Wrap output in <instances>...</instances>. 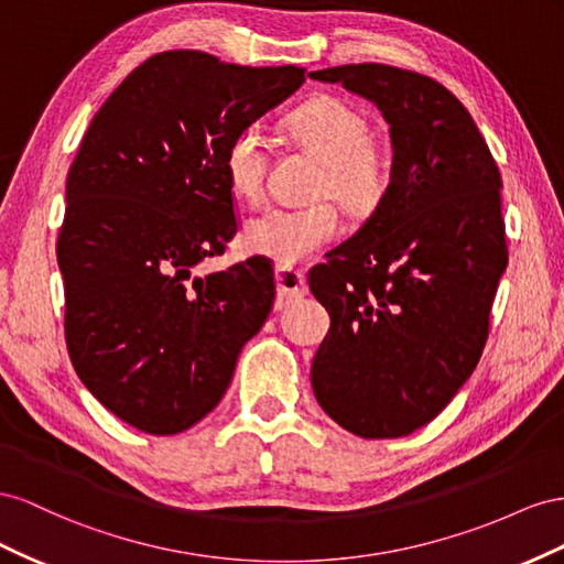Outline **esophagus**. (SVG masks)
I'll return each mask as SVG.
<instances>
[{
    "mask_svg": "<svg viewBox=\"0 0 564 564\" xmlns=\"http://www.w3.org/2000/svg\"><path fill=\"white\" fill-rule=\"evenodd\" d=\"M276 291H279L276 310H285L288 304H293L295 300L307 295V279H304L302 273L295 269L279 267L276 269Z\"/></svg>",
    "mask_w": 564,
    "mask_h": 564,
    "instance_id": "obj_1",
    "label": "esophagus"
}]
</instances>
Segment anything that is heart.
Returning a JSON list of instances; mask_svg holds the SVG:
<instances>
[{"label": "heart", "mask_w": 564, "mask_h": 564, "mask_svg": "<svg viewBox=\"0 0 564 564\" xmlns=\"http://www.w3.org/2000/svg\"><path fill=\"white\" fill-rule=\"evenodd\" d=\"M288 130L321 160L316 196H330L351 215H368L390 188V165L368 139V122L357 108L321 96L288 118ZM267 172V141L260 127L238 130L224 151V174L238 198L257 200ZM340 236V217L330 203L304 207H269L243 229L248 252L293 267L330 246Z\"/></svg>", "instance_id": "heart-1"}]
</instances>
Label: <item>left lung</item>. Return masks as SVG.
Listing matches in <instances>:
<instances>
[{
	"instance_id": "left-lung-1",
	"label": "left lung",
	"mask_w": 564,
	"mask_h": 564,
	"mask_svg": "<svg viewBox=\"0 0 564 564\" xmlns=\"http://www.w3.org/2000/svg\"><path fill=\"white\" fill-rule=\"evenodd\" d=\"M378 106L390 188L361 229L310 271L330 316L316 401L364 440L404 437L475 371L508 267L501 172L456 96L413 70L359 63L310 73Z\"/></svg>"
}]
</instances>
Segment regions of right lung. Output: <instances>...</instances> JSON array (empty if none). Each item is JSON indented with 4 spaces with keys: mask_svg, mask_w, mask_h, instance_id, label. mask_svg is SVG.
<instances>
[{
    "mask_svg": "<svg viewBox=\"0 0 564 564\" xmlns=\"http://www.w3.org/2000/svg\"><path fill=\"white\" fill-rule=\"evenodd\" d=\"M304 70L163 52L122 79L79 143L56 254L66 343L85 388L120 421L176 434L227 392L273 307L264 257L198 276L238 221L229 139L276 108Z\"/></svg>",
    "mask_w": 564,
    "mask_h": 564,
    "instance_id": "add662e5",
    "label": "right lung"
}]
</instances>
